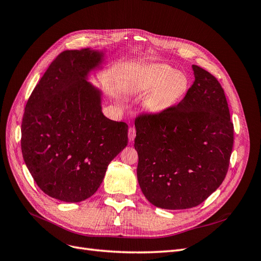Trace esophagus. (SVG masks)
<instances>
[{
  "instance_id": "1",
  "label": "esophagus",
  "mask_w": 261,
  "mask_h": 261,
  "mask_svg": "<svg viewBox=\"0 0 261 261\" xmlns=\"http://www.w3.org/2000/svg\"><path fill=\"white\" fill-rule=\"evenodd\" d=\"M135 136H136V129H135V127H130L128 129V140L133 141L134 139H135Z\"/></svg>"
}]
</instances>
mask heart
I'll return each instance as SVG.
<instances>
[{
  "instance_id": "heart-1",
  "label": "heart",
  "mask_w": 261,
  "mask_h": 261,
  "mask_svg": "<svg viewBox=\"0 0 261 261\" xmlns=\"http://www.w3.org/2000/svg\"><path fill=\"white\" fill-rule=\"evenodd\" d=\"M187 78L165 64H153L134 87L137 93H150L146 101L149 113L159 115L170 111L185 96Z\"/></svg>"
}]
</instances>
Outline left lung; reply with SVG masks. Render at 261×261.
Masks as SVG:
<instances>
[{
  "instance_id": "obj_1",
  "label": "left lung",
  "mask_w": 261,
  "mask_h": 261,
  "mask_svg": "<svg viewBox=\"0 0 261 261\" xmlns=\"http://www.w3.org/2000/svg\"><path fill=\"white\" fill-rule=\"evenodd\" d=\"M184 99L163 114L135 120L137 178L149 202L162 209L198 206L222 184L234 143L224 90L206 69Z\"/></svg>"
}]
</instances>
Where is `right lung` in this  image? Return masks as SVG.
I'll use <instances>...</instances> for the list:
<instances>
[{
	"mask_svg": "<svg viewBox=\"0 0 261 261\" xmlns=\"http://www.w3.org/2000/svg\"><path fill=\"white\" fill-rule=\"evenodd\" d=\"M102 60L103 52L90 49L60 53L25 108L23 160L39 188L61 201L91 197L127 145L128 125L103 115L101 92L87 82Z\"/></svg>",
	"mask_w": 261,
	"mask_h": 261,
	"instance_id": "right-lung-1",
	"label": "right lung"
}]
</instances>
